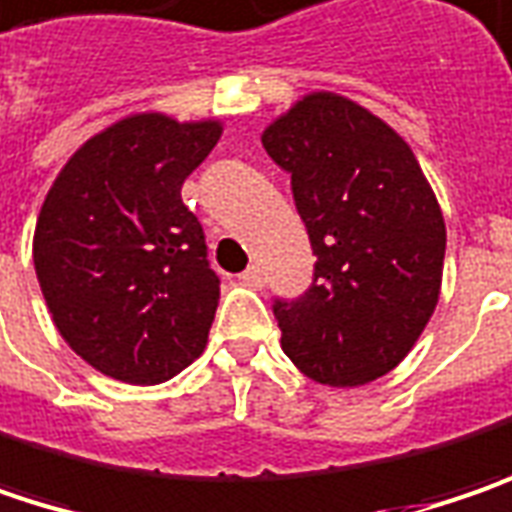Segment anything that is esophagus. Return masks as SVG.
Listing matches in <instances>:
<instances>
[{"label":"esophagus","instance_id":"obj_1","mask_svg":"<svg viewBox=\"0 0 512 512\" xmlns=\"http://www.w3.org/2000/svg\"><path fill=\"white\" fill-rule=\"evenodd\" d=\"M240 283H246V286H252V289L263 286V272H260V266H249V269L240 275Z\"/></svg>","mask_w":512,"mask_h":512}]
</instances>
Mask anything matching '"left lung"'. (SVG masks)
Returning a JSON list of instances; mask_svg holds the SVG:
<instances>
[{"label":"left lung","instance_id":"8db88e82","mask_svg":"<svg viewBox=\"0 0 512 512\" xmlns=\"http://www.w3.org/2000/svg\"><path fill=\"white\" fill-rule=\"evenodd\" d=\"M260 140L292 174L318 255L312 286L275 300L280 346L318 384H369L407 358L435 312L441 206L404 137L341 94L300 97Z\"/></svg>","mask_w":512,"mask_h":512}]
</instances>
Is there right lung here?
Instances as JSON below:
<instances>
[{"instance_id": "obj_1", "label": "right lung", "mask_w": 512, "mask_h": 512, "mask_svg": "<svg viewBox=\"0 0 512 512\" xmlns=\"http://www.w3.org/2000/svg\"><path fill=\"white\" fill-rule=\"evenodd\" d=\"M223 134L145 111L108 125L56 174L34 232L48 312L85 364L163 384L206 349L220 280L180 189Z\"/></svg>"}]
</instances>
